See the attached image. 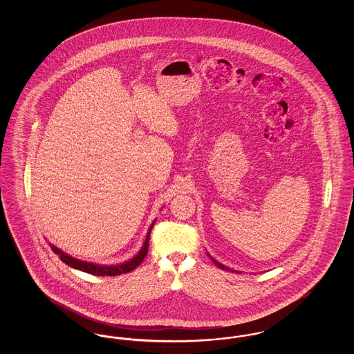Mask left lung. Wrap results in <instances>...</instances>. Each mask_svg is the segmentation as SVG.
I'll return each mask as SVG.
<instances>
[{
  "label": "left lung",
  "mask_w": 354,
  "mask_h": 354,
  "mask_svg": "<svg viewBox=\"0 0 354 354\" xmlns=\"http://www.w3.org/2000/svg\"><path fill=\"white\" fill-rule=\"evenodd\" d=\"M212 261H214V263H215V264H216V266H218V267H219V268H221V270H228V268H227V267H224V266H223V264H220V263H218V261H216V260H215V259H212ZM234 272H235V270H234Z\"/></svg>",
  "instance_id": "obj_1"
}]
</instances>
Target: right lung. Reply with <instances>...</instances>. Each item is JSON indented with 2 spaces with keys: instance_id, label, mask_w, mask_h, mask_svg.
Wrapping results in <instances>:
<instances>
[{
  "instance_id": "right-lung-1",
  "label": "right lung",
  "mask_w": 354,
  "mask_h": 354,
  "mask_svg": "<svg viewBox=\"0 0 354 354\" xmlns=\"http://www.w3.org/2000/svg\"><path fill=\"white\" fill-rule=\"evenodd\" d=\"M152 227H153V224H152L150 230H149L146 241H145L140 252L138 253L134 259H131L130 261H127L124 264H120V266H111V267L97 266V264H93V263H86V261L77 260V259L68 256V253L62 252L61 250H58L54 245H51V250L54 251V253L59 254V259L65 264H68V267H73L75 270H82V272H86V273H91V274H95V276H117V274H122V273H127V272L134 270L143 261V259L146 257V254L149 252V240H150Z\"/></svg>"
}]
</instances>
